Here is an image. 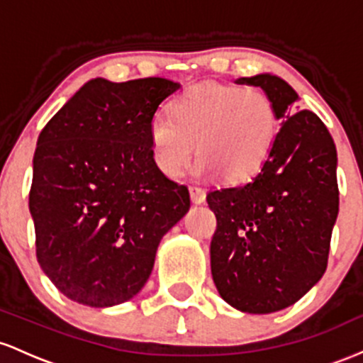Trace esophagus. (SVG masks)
I'll return each instance as SVG.
<instances>
[{
    "instance_id": "esophagus-1",
    "label": "esophagus",
    "mask_w": 363,
    "mask_h": 363,
    "mask_svg": "<svg viewBox=\"0 0 363 363\" xmlns=\"http://www.w3.org/2000/svg\"><path fill=\"white\" fill-rule=\"evenodd\" d=\"M189 190H190V199H192L194 203H202L206 201V190L201 189V186L190 185Z\"/></svg>"
}]
</instances>
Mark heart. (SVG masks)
<instances>
[{
  "label": "heart",
  "mask_w": 363,
  "mask_h": 363,
  "mask_svg": "<svg viewBox=\"0 0 363 363\" xmlns=\"http://www.w3.org/2000/svg\"><path fill=\"white\" fill-rule=\"evenodd\" d=\"M171 115L149 125L154 162L169 178L180 177L197 152L199 174L245 182L269 160L278 135L274 103L257 87L199 84L173 101Z\"/></svg>",
  "instance_id": "1"
}]
</instances>
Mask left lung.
Masks as SVG:
<instances>
[{
  "instance_id": "left-lung-1",
  "label": "left lung",
  "mask_w": 363,
  "mask_h": 363,
  "mask_svg": "<svg viewBox=\"0 0 363 363\" xmlns=\"http://www.w3.org/2000/svg\"><path fill=\"white\" fill-rule=\"evenodd\" d=\"M274 103L281 127L250 182L207 194L216 214L211 272L219 295L248 313L290 307L323 278L340 209L336 145L315 113H291L298 94L269 73L238 79Z\"/></svg>"
}]
</instances>
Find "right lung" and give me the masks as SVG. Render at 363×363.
Instances as JSON below:
<instances>
[{"label":"right lung","instance_id":"add662e5","mask_svg":"<svg viewBox=\"0 0 363 363\" xmlns=\"http://www.w3.org/2000/svg\"><path fill=\"white\" fill-rule=\"evenodd\" d=\"M180 84L94 79L39 133L28 209L39 266L77 303L111 307L140 291L161 238L190 209L154 162L149 125Z\"/></svg>","mask_w":363,"mask_h":363}]
</instances>
